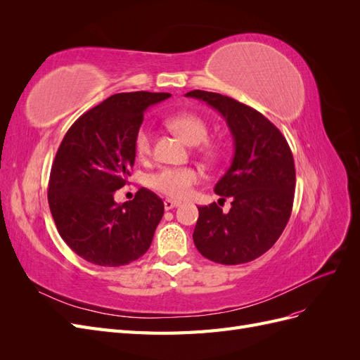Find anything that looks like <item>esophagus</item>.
<instances>
[{
  "instance_id": "esophagus-1",
  "label": "esophagus",
  "mask_w": 360,
  "mask_h": 360,
  "mask_svg": "<svg viewBox=\"0 0 360 360\" xmlns=\"http://www.w3.org/2000/svg\"><path fill=\"white\" fill-rule=\"evenodd\" d=\"M163 205H165V210H171V209H176V207H179L180 202L179 201H172V200H165Z\"/></svg>"
}]
</instances>
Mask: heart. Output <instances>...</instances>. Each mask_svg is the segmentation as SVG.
<instances>
[{
  "label": "heart",
  "mask_w": 360,
  "mask_h": 360,
  "mask_svg": "<svg viewBox=\"0 0 360 360\" xmlns=\"http://www.w3.org/2000/svg\"><path fill=\"white\" fill-rule=\"evenodd\" d=\"M167 126L174 134L179 135L184 143L191 146L204 143L207 135H209V126H207L205 120L201 115L191 111H181L169 115L167 118ZM151 141H153V136H151L150 127L141 126L135 136V151L138 158L146 159L150 156ZM202 151L210 158H214L217 155V148L209 143L202 146ZM198 179L200 174L193 168L168 167L158 171L150 177V186L158 192L167 195L169 198L181 200L188 197L192 186L198 181Z\"/></svg>",
  "instance_id": "obj_1"
}]
</instances>
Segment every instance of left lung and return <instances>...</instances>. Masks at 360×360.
<instances>
[{
  "label": "left lung",
  "instance_id": "left-lung-1",
  "mask_svg": "<svg viewBox=\"0 0 360 360\" xmlns=\"http://www.w3.org/2000/svg\"><path fill=\"white\" fill-rule=\"evenodd\" d=\"M186 96L214 108L234 139L231 165L214 186L222 201L233 200L231 209L224 213L216 202L198 207L193 243L214 263H249L275 245L290 219L296 188L290 146L254 108L219 93L193 90Z\"/></svg>",
  "mask_w": 360,
  "mask_h": 360
}]
</instances>
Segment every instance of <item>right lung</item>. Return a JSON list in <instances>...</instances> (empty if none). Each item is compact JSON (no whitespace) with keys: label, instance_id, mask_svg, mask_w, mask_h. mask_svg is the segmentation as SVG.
<instances>
[{"label":"right lung","instance_id":"add662e5","mask_svg":"<svg viewBox=\"0 0 360 360\" xmlns=\"http://www.w3.org/2000/svg\"><path fill=\"white\" fill-rule=\"evenodd\" d=\"M169 93H118L82 114L52 163L48 201L57 230L89 263L117 267L143 257L163 216V201L141 188L117 204L135 163V136L148 106Z\"/></svg>","mask_w":360,"mask_h":360}]
</instances>
